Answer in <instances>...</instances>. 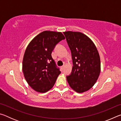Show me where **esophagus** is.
Segmentation results:
<instances>
[{"label": "esophagus", "mask_w": 121, "mask_h": 121, "mask_svg": "<svg viewBox=\"0 0 121 121\" xmlns=\"http://www.w3.org/2000/svg\"><path fill=\"white\" fill-rule=\"evenodd\" d=\"M64 67H65V65H62V66H61V70H63V68H64Z\"/></svg>", "instance_id": "obj_1"}]
</instances>
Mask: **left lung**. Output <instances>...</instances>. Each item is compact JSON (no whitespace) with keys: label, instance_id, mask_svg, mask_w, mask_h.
Listing matches in <instances>:
<instances>
[{"label":"left lung","instance_id":"obj_1","mask_svg":"<svg viewBox=\"0 0 121 121\" xmlns=\"http://www.w3.org/2000/svg\"><path fill=\"white\" fill-rule=\"evenodd\" d=\"M71 51L73 63L67 82L71 89L83 93L95 85L100 73V59L91 39L80 32H63Z\"/></svg>","mask_w":121,"mask_h":121}]
</instances>
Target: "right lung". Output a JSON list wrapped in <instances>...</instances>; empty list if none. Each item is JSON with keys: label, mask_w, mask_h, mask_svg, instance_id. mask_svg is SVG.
<instances>
[{"label": "right lung", "mask_w": 121, "mask_h": 121, "mask_svg": "<svg viewBox=\"0 0 121 121\" xmlns=\"http://www.w3.org/2000/svg\"><path fill=\"white\" fill-rule=\"evenodd\" d=\"M65 39L60 32L44 31L32 39L24 53L22 70L28 84L36 91L45 93L52 89L61 73L51 53Z\"/></svg>", "instance_id": "obj_1"}]
</instances>
